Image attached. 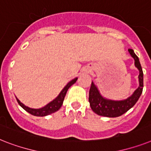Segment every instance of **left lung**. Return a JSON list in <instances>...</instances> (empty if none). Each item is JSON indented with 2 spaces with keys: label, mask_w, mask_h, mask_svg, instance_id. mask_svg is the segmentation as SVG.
Wrapping results in <instances>:
<instances>
[{
  "label": "left lung",
  "mask_w": 151,
  "mask_h": 151,
  "mask_svg": "<svg viewBox=\"0 0 151 151\" xmlns=\"http://www.w3.org/2000/svg\"><path fill=\"white\" fill-rule=\"evenodd\" d=\"M129 52L135 60V66L139 70V86L134 91L133 95H131L126 100L123 101H111L109 99H104L99 93L93 82H91L90 91H89V102L91 109L99 116H106V117H118L122 114L127 112L130 109L133 105L137 103L138 99L140 97L143 88V73L141 65L139 63L138 56L132 49H129Z\"/></svg>",
  "instance_id": "left-lung-1"
}]
</instances>
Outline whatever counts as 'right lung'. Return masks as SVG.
I'll list each match as a JSON object with an SVG mask.
<instances>
[{
	"mask_svg": "<svg viewBox=\"0 0 151 151\" xmlns=\"http://www.w3.org/2000/svg\"><path fill=\"white\" fill-rule=\"evenodd\" d=\"M77 80L78 78H75V79L72 80L71 81H70L68 84L64 87L62 91L60 93V95L57 96L56 99H55L54 100L52 101H51L50 103H49L48 105H46L45 107L42 108V109H31V108H29L25 106L24 105H23L22 102H21L19 100H18L17 98V101H18V103L22 106V107L24 109V110L28 112H29L30 114L33 115V116H48V115H50L51 113H53L55 111H58L60 107L62 106L63 105V101L64 100V98H65V95L67 94V90L69 89V88L71 86L72 84H73L77 81Z\"/></svg>",
	"mask_w": 151,
	"mask_h": 151,
	"instance_id": "right-lung-1",
	"label": "right lung"
}]
</instances>
